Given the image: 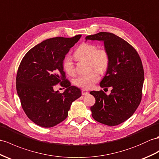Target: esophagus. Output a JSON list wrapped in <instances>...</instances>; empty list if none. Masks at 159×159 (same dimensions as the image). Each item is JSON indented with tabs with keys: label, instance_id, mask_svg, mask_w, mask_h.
Returning a JSON list of instances; mask_svg holds the SVG:
<instances>
[{
	"label": "esophagus",
	"instance_id": "obj_1",
	"mask_svg": "<svg viewBox=\"0 0 159 159\" xmlns=\"http://www.w3.org/2000/svg\"><path fill=\"white\" fill-rule=\"evenodd\" d=\"M89 94V92L88 91H86L85 90H82V95H87Z\"/></svg>",
	"mask_w": 159,
	"mask_h": 159
}]
</instances>
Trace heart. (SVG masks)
Instances as JSON below:
<instances>
[{
	"instance_id": "1",
	"label": "heart",
	"mask_w": 159,
	"mask_h": 159,
	"mask_svg": "<svg viewBox=\"0 0 159 159\" xmlns=\"http://www.w3.org/2000/svg\"><path fill=\"white\" fill-rule=\"evenodd\" d=\"M77 60L88 61L91 69H95L100 73L107 71L110 64V54L104 48H98V46L91 42H83L73 53ZM63 68L69 75H73L75 71L74 64L69 57H65L63 60ZM97 71H92L86 75L77 77L74 80V84L77 86L88 90L100 80L99 73Z\"/></svg>"
}]
</instances>
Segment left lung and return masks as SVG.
<instances>
[{"label":"left lung","mask_w":159,"mask_h":159,"mask_svg":"<svg viewBox=\"0 0 159 159\" xmlns=\"http://www.w3.org/2000/svg\"><path fill=\"white\" fill-rule=\"evenodd\" d=\"M86 40H102L111 57L100 86L112 90L109 96L102 90L90 92L96 99L90 107L92 116L102 124L117 125L128 119L141 102L144 73L140 55L128 42L113 33L89 35Z\"/></svg>","instance_id":"8db88e82"}]
</instances>
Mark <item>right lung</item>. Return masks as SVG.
<instances>
[{"label":"right lung","mask_w":159,"mask_h":159,"mask_svg":"<svg viewBox=\"0 0 159 159\" xmlns=\"http://www.w3.org/2000/svg\"><path fill=\"white\" fill-rule=\"evenodd\" d=\"M81 35L50 38L30 49L17 70L16 88L21 107L36 125L51 127L63 121L73 101L81 96L78 88L71 86L63 68V60ZM58 83L67 87L55 92Z\"/></svg>","instance_id":"1"}]
</instances>
